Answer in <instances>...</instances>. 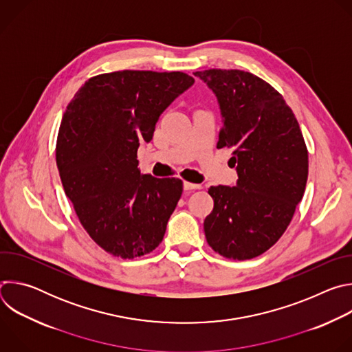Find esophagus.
<instances>
[{
	"mask_svg": "<svg viewBox=\"0 0 352 352\" xmlns=\"http://www.w3.org/2000/svg\"><path fill=\"white\" fill-rule=\"evenodd\" d=\"M184 188H185L186 190H193V189H200V188H202V185H199V184H193V182H188V181H185V182H184Z\"/></svg>",
	"mask_w": 352,
	"mask_h": 352,
	"instance_id": "esophagus-1",
	"label": "esophagus"
}]
</instances>
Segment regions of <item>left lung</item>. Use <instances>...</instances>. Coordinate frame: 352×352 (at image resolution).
<instances>
[{"mask_svg":"<svg viewBox=\"0 0 352 352\" xmlns=\"http://www.w3.org/2000/svg\"><path fill=\"white\" fill-rule=\"evenodd\" d=\"M217 96L223 126L217 147L232 148L234 186H210L214 200L204 228L219 255L254 259L284 234L304 196L308 148L283 96L266 80L241 69L197 71Z\"/></svg>","mask_w":352,"mask_h":352,"instance_id":"obj_1","label":"left lung"}]
</instances>
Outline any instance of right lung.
Masks as SVG:
<instances>
[{
  "instance_id": "right-lung-1",
  "label": "right lung",
  "mask_w": 352,
  "mask_h": 352,
  "mask_svg": "<svg viewBox=\"0 0 352 352\" xmlns=\"http://www.w3.org/2000/svg\"><path fill=\"white\" fill-rule=\"evenodd\" d=\"M193 82L179 71L102 74L67 106L56 146L61 182L85 231L113 256L140 258L163 241L184 185L142 175L138 147Z\"/></svg>"
}]
</instances>
